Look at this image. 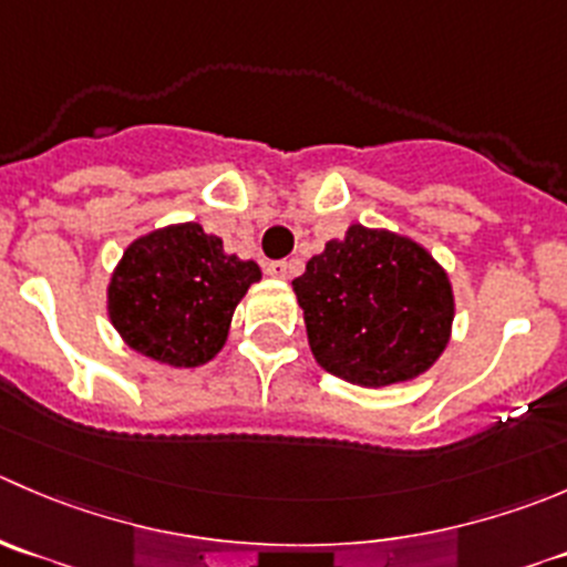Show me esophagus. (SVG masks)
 <instances>
[{
    "label": "esophagus",
    "instance_id": "esophagus-1",
    "mask_svg": "<svg viewBox=\"0 0 567 567\" xmlns=\"http://www.w3.org/2000/svg\"><path fill=\"white\" fill-rule=\"evenodd\" d=\"M266 271L271 274V277L285 279V277H288V274H290V266H288V262H285V260H271V262H268V266H266Z\"/></svg>",
    "mask_w": 567,
    "mask_h": 567
}]
</instances>
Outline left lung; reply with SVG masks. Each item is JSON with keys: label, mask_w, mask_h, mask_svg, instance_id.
<instances>
[{"label": "left lung", "mask_w": 567, "mask_h": 567, "mask_svg": "<svg viewBox=\"0 0 567 567\" xmlns=\"http://www.w3.org/2000/svg\"><path fill=\"white\" fill-rule=\"evenodd\" d=\"M307 340L323 371L362 388L430 371L452 338L454 290L412 238L351 224L293 279Z\"/></svg>", "instance_id": "8db88e82"}]
</instances>
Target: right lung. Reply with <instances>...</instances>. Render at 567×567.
<instances>
[{"instance_id":"right-lung-1","label":"right lung","mask_w":567,"mask_h":567,"mask_svg":"<svg viewBox=\"0 0 567 567\" xmlns=\"http://www.w3.org/2000/svg\"><path fill=\"white\" fill-rule=\"evenodd\" d=\"M260 277L255 260L227 255L202 224H172L126 246L107 285V316L137 354L172 368L205 365Z\"/></svg>"}]
</instances>
